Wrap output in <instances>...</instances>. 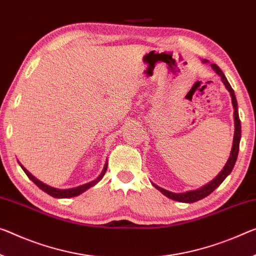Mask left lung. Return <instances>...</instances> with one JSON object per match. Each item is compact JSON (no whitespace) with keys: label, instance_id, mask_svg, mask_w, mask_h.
<instances>
[{"label":"left lung","instance_id":"obj_1","mask_svg":"<svg viewBox=\"0 0 256 256\" xmlns=\"http://www.w3.org/2000/svg\"><path fill=\"white\" fill-rule=\"evenodd\" d=\"M212 68H214V70L216 73L218 74L220 76H221L222 81L224 86H226V89L229 90L230 95H231V100H232V105H234V145H232V148H231V153H230V158L228 160V162L226 166H224L223 170L220 172V174L216 176V178H214L212 182H210L208 184H206L205 186L198 188V190H194V191H188V192H184V194H172V192H169L164 190V188H161L159 186H154L160 192H162V194L168 196V198H170L172 200H176V202H198V200L205 198L208 194H210L212 192H213L216 188H218L220 184H221L228 175L230 174L231 170H232L234 167V164H236V160H237V156H238V151H239V142H240V137H242V126H240V119H239V116H238V105H237V100H236V96H234V89L231 88V86L229 82H228L226 76H224L223 72L218 65L215 64H212Z\"/></svg>","mask_w":256,"mask_h":256}]
</instances>
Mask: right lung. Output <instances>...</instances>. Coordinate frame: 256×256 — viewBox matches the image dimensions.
Returning a JSON list of instances; mask_svg holds the SVG:
<instances>
[{
    "label": "right lung",
    "mask_w": 256,
    "mask_h": 256,
    "mask_svg": "<svg viewBox=\"0 0 256 256\" xmlns=\"http://www.w3.org/2000/svg\"><path fill=\"white\" fill-rule=\"evenodd\" d=\"M22 166V164H20ZM22 170L26 172V175L28 176V178H30L33 180V182L36 184V186L41 188V190H43L44 192H46V194H50L51 196H54V198H70V196H78L80 194H82V192L84 191H86V190H88L89 188H92V186H95V184H97L98 182H100V180L103 178V176L105 175V172H106V169H108V162L105 164V167H104V169H103V172H102V174L98 176V178L95 180H92V182H89V183H87V184H84V186H78V188H68V190H58V188H51V186H46V184H43L42 182H40V180H38L36 178H34L33 175H30L28 172L26 170L25 168H24L22 166Z\"/></svg>",
    "instance_id": "add662e5"
}]
</instances>
